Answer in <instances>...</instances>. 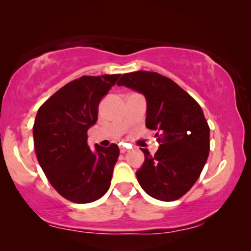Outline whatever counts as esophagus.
I'll use <instances>...</instances> for the list:
<instances>
[{
  "mask_svg": "<svg viewBox=\"0 0 251 251\" xmlns=\"http://www.w3.org/2000/svg\"><path fill=\"white\" fill-rule=\"evenodd\" d=\"M120 152L121 153H126V152H128V149H126V146H120Z\"/></svg>",
  "mask_w": 251,
  "mask_h": 251,
  "instance_id": "obj_1",
  "label": "esophagus"
}]
</instances>
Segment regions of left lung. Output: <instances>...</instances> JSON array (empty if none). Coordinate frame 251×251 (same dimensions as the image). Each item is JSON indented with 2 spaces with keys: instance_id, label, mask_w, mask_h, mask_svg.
I'll use <instances>...</instances> for the list:
<instances>
[{
  "instance_id": "obj_1",
  "label": "left lung",
  "mask_w": 251,
  "mask_h": 251,
  "mask_svg": "<svg viewBox=\"0 0 251 251\" xmlns=\"http://www.w3.org/2000/svg\"><path fill=\"white\" fill-rule=\"evenodd\" d=\"M118 85L145 95L146 128L155 130L160 143L154 155L140 149L145 162L136 173L139 185L156 200H178L200 177L209 155L210 129L201 106L176 82L156 72L123 74Z\"/></svg>"
}]
</instances>
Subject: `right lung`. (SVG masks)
Returning <instances> with one entry per match:
<instances>
[{
  "label": "right lung",
  "mask_w": 251,
  "mask_h": 251,
  "mask_svg": "<svg viewBox=\"0 0 251 251\" xmlns=\"http://www.w3.org/2000/svg\"><path fill=\"white\" fill-rule=\"evenodd\" d=\"M120 74L71 81L37 111L33 126L34 147L48 180L61 197L75 203H90L108 191L120 155L116 144L88 145L87 131L97 122L101 98Z\"/></svg>",
  "instance_id": "add662e5"
}]
</instances>
